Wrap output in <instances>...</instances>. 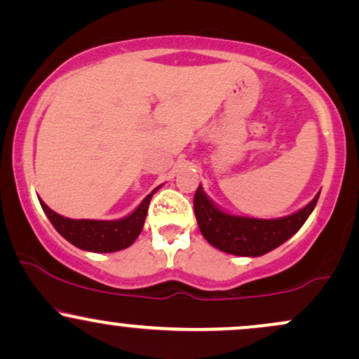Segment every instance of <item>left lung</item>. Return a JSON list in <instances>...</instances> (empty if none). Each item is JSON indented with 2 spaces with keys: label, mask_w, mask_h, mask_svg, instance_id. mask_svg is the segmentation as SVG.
I'll use <instances>...</instances> for the list:
<instances>
[{
  "label": "left lung",
  "mask_w": 359,
  "mask_h": 359,
  "mask_svg": "<svg viewBox=\"0 0 359 359\" xmlns=\"http://www.w3.org/2000/svg\"><path fill=\"white\" fill-rule=\"evenodd\" d=\"M320 194V192H319ZM319 194L300 211L277 219L234 216L221 211L199 185L194 196V212L201 233L214 248L238 257H262L278 248L302 228L314 211Z\"/></svg>",
  "instance_id": "obj_1"
}]
</instances>
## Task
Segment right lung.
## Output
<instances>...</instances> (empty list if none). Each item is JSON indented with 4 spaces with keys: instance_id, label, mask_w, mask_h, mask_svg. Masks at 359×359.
I'll list each match as a JSON object with an SVG mask.
<instances>
[{
    "instance_id": "add662e5",
    "label": "right lung",
    "mask_w": 359,
    "mask_h": 359,
    "mask_svg": "<svg viewBox=\"0 0 359 359\" xmlns=\"http://www.w3.org/2000/svg\"><path fill=\"white\" fill-rule=\"evenodd\" d=\"M160 187H156L155 191L148 194L145 199L142 201V204L130 216L114 221L69 219V217H64L52 211L42 199L39 201L53 228L69 243H72L74 246L86 251H94V253H113V251L128 248L137 240L138 234L142 233L143 224H145L151 196Z\"/></svg>"
}]
</instances>
